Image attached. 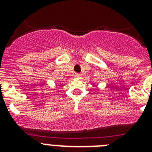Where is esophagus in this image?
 <instances>
[{
  "label": "esophagus",
  "instance_id": "1",
  "mask_svg": "<svg viewBox=\"0 0 152 152\" xmlns=\"http://www.w3.org/2000/svg\"><path fill=\"white\" fill-rule=\"evenodd\" d=\"M74 76H75V77H76V78H80L81 77V74H80V73H75Z\"/></svg>",
  "mask_w": 152,
  "mask_h": 152
}]
</instances>
